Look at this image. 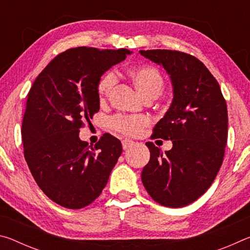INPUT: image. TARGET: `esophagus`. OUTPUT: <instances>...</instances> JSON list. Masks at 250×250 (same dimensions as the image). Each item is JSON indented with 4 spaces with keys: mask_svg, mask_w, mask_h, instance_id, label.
Here are the masks:
<instances>
[{
    "mask_svg": "<svg viewBox=\"0 0 250 250\" xmlns=\"http://www.w3.org/2000/svg\"><path fill=\"white\" fill-rule=\"evenodd\" d=\"M133 141L132 140H129V139H125V140H122V147H124V150H128L129 147H131L133 146Z\"/></svg>",
    "mask_w": 250,
    "mask_h": 250,
    "instance_id": "34e87169",
    "label": "esophagus"
}]
</instances>
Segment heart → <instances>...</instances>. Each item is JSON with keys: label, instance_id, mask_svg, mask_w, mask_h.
I'll use <instances>...</instances> for the list:
<instances>
[{"label": "heart", "instance_id": "1", "mask_svg": "<svg viewBox=\"0 0 250 250\" xmlns=\"http://www.w3.org/2000/svg\"><path fill=\"white\" fill-rule=\"evenodd\" d=\"M125 76L146 99H155L164 89V77L156 67L147 64L130 67L125 70ZM116 84V77L112 73L104 74L97 84V94L100 104L108 100ZM150 118L146 116L117 117L112 121V128L122 134L135 137L150 125Z\"/></svg>", "mask_w": 250, "mask_h": 250}]
</instances>
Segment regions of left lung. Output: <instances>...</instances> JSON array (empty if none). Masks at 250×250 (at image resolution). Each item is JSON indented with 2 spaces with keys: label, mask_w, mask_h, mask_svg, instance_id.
Returning <instances> with one entry per match:
<instances>
[{
  "label": "left lung",
  "mask_w": 250,
  "mask_h": 250,
  "mask_svg": "<svg viewBox=\"0 0 250 250\" xmlns=\"http://www.w3.org/2000/svg\"><path fill=\"white\" fill-rule=\"evenodd\" d=\"M170 75L173 100L152 138L172 140L162 152L152 142L141 179L159 204L183 207L203 195L222 167L227 143V105L221 87L196 57L168 49L140 50Z\"/></svg>",
  "instance_id": "8db88e82"
}]
</instances>
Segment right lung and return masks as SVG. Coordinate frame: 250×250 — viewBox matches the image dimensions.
I'll return each mask as SVG.
<instances>
[{"label":"right lung","mask_w":250,"mask_h":250,"mask_svg":"<svg viewBox=\"0 0 250 250\" xmlns=\"http://www.w3.org/2000/svg\"><path fill=\"white\" fill-rule=\"evenodd\" d=\"M129 49L76 47L57 55L28 92L22 124L24 156L37 185L53 202L78 209L107 185L122 153L119 139L104 133L95 146L79 129L99 111L97 84L125 61Z\"/></svg>","instance_id":"1"}]
</instances>
